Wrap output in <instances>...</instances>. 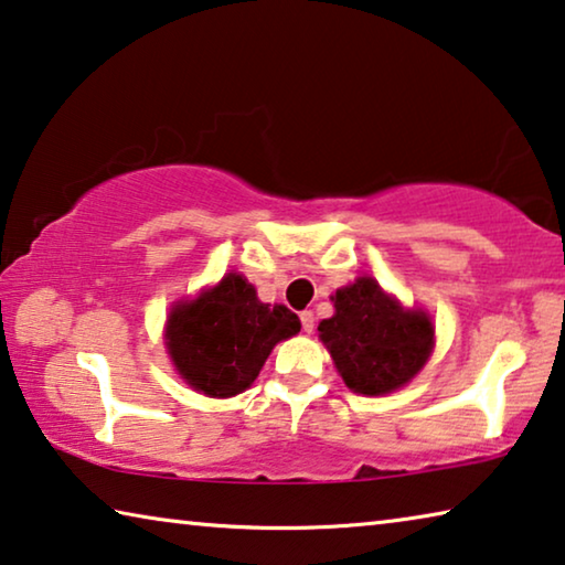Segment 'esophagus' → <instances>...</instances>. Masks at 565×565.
<instances>
[{
  "instance_id": "1",
  "label": "esophagus",
  "mask_w": 565,
  "mask_h": 565,
  "mask_svg": "<svg viewBox=\"0 0 565 565\" xmlns=\"http://www.w3.org/2000/svg\"><path fill=\"white\" fill-rule=\"evenodd\" d=\"M317 327V319H315V311H301V329L307 331V334H311Z\"/></svg>"
}]
</instances>
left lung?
Here are the masks:
<instances>
[{
  "instance_id": "8db88e82",
  "label": "left lung",
  "mask_w": 565,
  "mask_h": 565,
  "mask_svg": "<svg viewBox=\"0 0 565 565\" xmlns=\"http://www.w3.org/2000/svg\"><path fill=\"white\" fill-rule=\"evenodd\" d=\"M334 317L319 324L337 372L356 395L377 397L415 377L435 347L427 311L405 309L372 276L337 289Z\"/></svg>"
}]
</instances>
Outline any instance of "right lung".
<instances>
[{
	"label": "right lung",
	"mask_w": 565,
	"mask_h": 565,
	"mask_svg": "<svg viewBox=\"0 0 565 565\" xmlns=\"http://www.w3.org/2000/svg\"><path fill=\"white\" fill-rule=\"evenodd\" d=\"M299 329V317L284 303L258 301L246 276L226 274L170 309L166 349L188 387L221 399L248 390L271 349Z\"/></svg>",
	"instance_id": "1"
}]
</instances>
